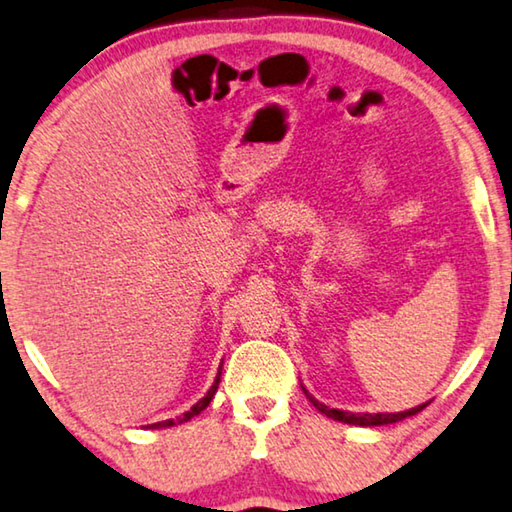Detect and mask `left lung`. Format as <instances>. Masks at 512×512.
<instances>
[{"label": "left lung", "instance_id": "obj_1", "mask_svg": "<svg viewBox=\"0 0 512 512\" xmlns=\"http://www.w3.org/2000/svg\"><path fill=\"white\" fill-rule=\"evenodd\" d=\"M306 398L311 400L313 407H316L318 412H322L325 416H329V419L334 421H341V423H352V426H387V423H396V421H403L407 419V416H414L419 414L423 407H426L428 403H423L419 407H412V410L407 412H396V414H352V412H343V410H334V407H327L322 405L320 400H316L313 396H309V391L304 389Z\"/></svg>", "mask_w": 512, "mask_h": 512}]
</instances>
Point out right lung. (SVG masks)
I'll return each mask as SVG.
<instances>
[{"instance_id": "obj_1", "label": "right lung", "mask_w": 512, "mask_h": 512, "mask_svg": "<svg viewBox=\"0 0 512 512\" xmlns=\"http://www.w3.org/2000/svg\"><path fill=\"white\" fill-rule=\"evenodd\" d=\"M219 375L222 373H217V380H215V384H212L210 387V391L206 393V396H203L199 403H196L190 412H185L183 416H176V419H169V421H160V423H151V428H169V426H176V423H185V421H190L192 416H196V414H201L203 410H206V407L210 405V400H212V396H215V391H217V387H219Z\"/></svg>"}]
</instances>
